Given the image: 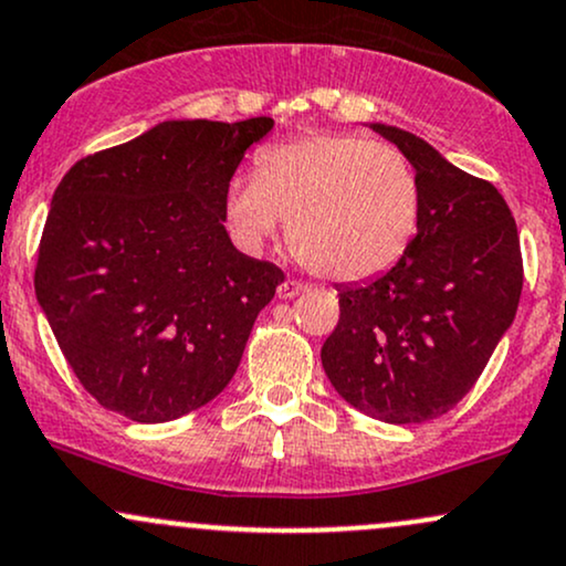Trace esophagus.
Instances as JSON below:
<instances>
[{"instance_id":"esophagus-1","label":"esophagus","mask_w":566,"mask_h":566,"mask_svg":"<svg viewBox=\"0 0 566 566\" xmlns=\"http://www.w3.org/2000/svg\"><path fill=\"white\" fill-rule=\"evenodd\" d=\"M307 291V285L298 283V281H283L277 285V298H294L298 294H304Z\"/></svg>"}]
</instances>
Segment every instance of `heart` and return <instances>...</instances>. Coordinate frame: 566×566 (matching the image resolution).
I'll list each match as a JSON object with an SVG mask.
<instances>
[{
	"instance_id": "b5f03b06",
	"label": "heart",
	"mask_w": 566,
	"mask_h": 566,
	"mask_svg": "<svg viewBox=\"0 0 566 566\" xmlns=\"http://www.w3.org/2000/svg\"><path fill=\"white\" fill-rule=\"evenodd\" d=\"M408 158L355 135H312L259 156L224 198L232 232L256 249L289 222L294 254L331 281H365L405 254L418 228Z\"/></svg>"
}]
</instances>
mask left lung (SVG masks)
Listing matches in <instances>:
<instances>
[{
	"instance_id": "1",
	"label": "left lung",
	"mask_w": 566,
	"mask_h": 566,
	"mask_svg": "<svg viewBox=\"0 0 566 566\" xmlns=\"http://www.w3.org/2000/svg\"><path fill=\"white\" fill-rule=\"evenodd\" d=\"M416 169L418 232L374 281L336 285L338 325L321 360L338 395L387 423H423L469 395L522 296L520 232L495 185L427 139L370 124Z\"/></svg>"
}]
</instances>
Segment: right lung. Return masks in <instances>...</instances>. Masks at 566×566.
<instances>
[{
  "label": "right lung",
  "instance_id": "1",
  "mask_svg": "<svg viewBox=\"0 0 566 566\" xmlns=\"http://www.w3.org/2000/svg\"><path fill=\"white\" fill-rule=\"evenodd\" d=\"M270 116L161 122L60 179L39 243V307L103 408L164 423L235 376L283 270L245 256L224 198Z\"/></svg>",
  "mask_w": 566,
  "mask_h": 566
}]
</instances>
